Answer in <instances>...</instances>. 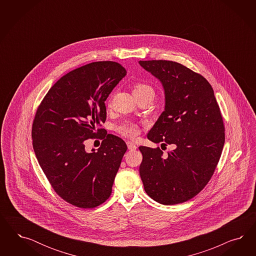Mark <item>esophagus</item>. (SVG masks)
Segmentation results:
<instances>
[{"instance_id": "obj_1", "label": "esophagus", "mask_w": 256, "mask_h": 256, "mask_svg": "<svg viewBox=\"0 0 256 256\" xmlns=\"http://www.w3.org/2000/svg\"><path fill=\"white\" fill-rule=\"evenodd\" d=\"M126 146H128V148L130 149V150H136L137 149V146L134 144V142H126Z\"/></svg>"}]
</instances>
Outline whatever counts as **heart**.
<instances>
[{"label": "heart", "mask_w": 256, "mask_h": 256, "mask_svg": "<svg viewBox=\"0 0 256 256\" xmlns=\"http://www.w3.org/2000/svg\"><path fill=\"white\" fill-rule=\"evenodd\" d=\"M148 91H153L150 86L144 84V82H136L133 86V94L134 96H138L140 94L148 92ZM112 100H108V104L110 105ZM116 132L126 138H135L139 134L140 128L139 124H136L133 121L126 120L122 122L121 124H118L116 126Z\"/></svg>", "instance_id": "obj_1"}]
</instances>
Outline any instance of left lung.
Segmentation results:
<instances>
[{"label":"left lung","mask_w":256,"mask_h":256,"mask_svg":"<svg viewBox=\"0 0 256 256\" xmlns=\"http://www.w3.org/2000/svg\"><path fill=\"white\" fill-rule=\"evenodd\" d=\"M139 64L162 82L165 91V110L148 138L176 146L166 156L160 148L140 146L144 190L166 206L188 201L210 182L224 144V124L213 88L199 73L179 62Z\"/></svg>","instance_id":"obj_1"}]
</instances>
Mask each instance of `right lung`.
I'll return each mask as SVG.
<instances>
[{"label":"right lung","instance_id":"right-lung-1","mask_svg":"<svg viewBox=\"0 0 256 256\" xmlns=\"http://www.w3.org/2000/svg\"><path fill=\"white\" fill-rule=\"evenodd\" d=\"M126 74L112 61L72 70L48 90L34 118L32 148L40 167L55 192L80 208L108 199L128 149L121 138L98 128L107 116L105 101ZM96 136L101 148L87 154L86 140Z\"/></svg>","mask_w":256,"mask_h":256}]
</instances>
